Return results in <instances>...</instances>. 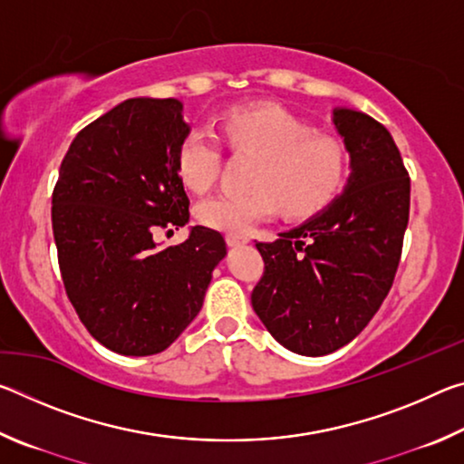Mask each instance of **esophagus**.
<instances>
[{"label":"esophagus","mask_w":464,"mask_h":464,"mask_svg":"<svg viewBox=\"0 0 464 464\" xmlns=\"http://www.w3.org/2000/svg\"><path fill=\"white\" fill-rule=\"evenodd\" d=\"M225 241L229 243L231 247H235V246H243V243H247L249 237H247V235H243V233H227Z\"/></svg>","instance_id":"esophagus-1"}]
</instances>
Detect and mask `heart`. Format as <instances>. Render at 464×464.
Here are the masks:
<instances>
[{
	"instance_id": "obj_1",
	"label": "heart",
	"mask_w": 464,
	"mask_h": 464,
	"mask_svg": "<svg viewBox=\"0 0 464 464\" xmlns=\"http://www.w3.org/2000/svg\"><path fill=\"white\" fill-rule=\"evenodd\" d=\"M221 132L235 153L257 157L246 194H217L202 200L196 217L202 225L227 233H247L270 218L278 207L290 218H304L332 202L350 169L343 140L313 132L309 124L278 106H243L225 114ZM182 182L204 192L221 169V145L208 129H192L176 155Z\"/></svg>"
}]
</instances>
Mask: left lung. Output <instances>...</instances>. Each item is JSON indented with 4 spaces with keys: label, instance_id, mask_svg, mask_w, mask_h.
Returning <instances> with one entry per match:
<instances>
[{
    "label": "left lung",
    "instance_id": "obj_1",
    "mask_svg": "<svg viewBox=\"0 0 464 464\" xmlns=\"http://www.w3.org/2000/svg\"><path fill=\"white\" fill-rule=\"evenodd\" d=\"M352 176L325 210L272 243L251 304L290 352L325 356L350 343L389 295L410 221V174L391 132L364 112L334 110Z\"/></svg>",
    "mask_w": 464,
    "mask_h": 464
}]
</instances>
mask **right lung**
Listing matches in <instances>:
<instances>
[{"label":"right lung","mask_w":464,"mask_h":464,"mask_svg":"<svg viewBox=\"0 0 464 464\" xmlns=\"http://www.w3.org/2000/svg\"><path fill=\"white\" fill-rule=\"evenodd\" d=\"M190 127L182 102L130 98L77 132L53 190V235L65 293L85 329L124 356L160 354L192 324L223 235L192 227L176 155Z\"/></svg>","instance_id":"add662e5"}]
</instances>
